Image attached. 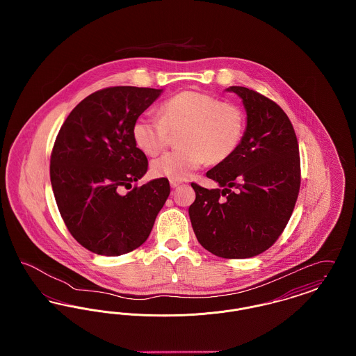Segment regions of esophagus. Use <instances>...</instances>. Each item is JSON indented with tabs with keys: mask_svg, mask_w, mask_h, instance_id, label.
Here are the masks:
<instances>
[{
	"mask_svg": "<svg viewBox=\"0 0 356 356\" xmlns=\"http://www.w3.org/2000/svg\"><path fill=\"white\" fill-rule=\"evenodd\" d=\"M170 184L172 188H177V186L181 184V181H179V180H170Z\"/></svg>",
	"mask_w": 356,
	"mask_h": 356,
	"instance_id": "34e87169",
	"label": "esophagus"
}]
</instances>
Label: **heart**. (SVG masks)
I'll use <instances>...</instances> for the list:
<instances>
[{"label": "heart", "instance_id": "heart-1", "mask_svg": "<svg viewBox=\"0 0 356 356\" xmlns=\"http://www.w3.org/2000/svg\"><path fill=\"white\" fill-rule=\"evenodd\" d=\"M161 118L144 115L132 128L135 144L147 156L161 152L170 134L181 148L165 153L152 163L156 177L184 180L208 160L220 163L232 156L244 135L243 111L229 102L196 90H184L163 102Z\"/></svg>", "mask_w": 356, "mask_h": 356}]
</instances>
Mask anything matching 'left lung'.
<instances>
[{
    "instance_id": "obj_1",
    "label": "left lung",
    "mask_w": 356,
    "mask_h": 356,
    "mask_svg": "<svg viewBox=\"0 0 356 356\" xmlns=\"http://www.w3.org/2000/svg\"><path fill=\"white\" fill-rule=\"evenodd\" d=\"M243 100L247 127L235 153L207 172L219 188L192 183L189 219L199 243L225 259L267 251L284 231L300 188V156L293 127L268 97L229 86Z\"/></svg>"
}]
</instances>
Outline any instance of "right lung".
<instances>
[{
	"mask_svg": "<svg viewBox=\"0 0 356 356\" xmlns=\"http://www.w3.org/2000/svg\"><path fill=\"white\" fill-rule=\"evenodd\" d=\"M163 89L112 86L85 97L64 121L51 156L56 203L70 235L90 252L119 256L149 236L170 196L154 179L122 195L148 170L132 128Z\"/></svg>",
	"mask_w": 356,
	"mask_h": 356,
	"instance_id": "obj_1",
	"label": "right lung"
}]
</instances>
